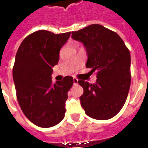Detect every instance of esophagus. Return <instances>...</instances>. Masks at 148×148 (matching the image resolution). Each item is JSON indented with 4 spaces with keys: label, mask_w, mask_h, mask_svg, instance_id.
Returning <instances> with one entry per match:
<instances>
[{
    "label": "esophagus",
    "mask_w": 148,
    "mask_h": 148,
    "mask_svg": "<svg viewBox=\"0 0 148 148\" xmlns=\"http://www.w3.org/2000/svg\"><path fill=\"white\" fill-rule=\"evenodd\" d=\"M73 82H74V85H77V83H78V80H77V78H75V77H74V79H73Z\"/></svg>",
    "instance_id": "esophagus-1"
}]
</instances>
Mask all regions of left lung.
Masks as SVG:
<instances>
[{
  "instance_id": "obj_1",
  "label": "left lung",
  "mask_w": 148,
  "mask_h": 148,
  "mask_svg": "<svg viewBox=\"0 0 148 148\" xmlns=\"http://www.w3.org/2000/svg\"><path fill=\"white\" fill-rule=\"evenodd\" d=\"M71 37L82 42L87 52L86 66L97 72V82L83 80L81 105L86 114L96 120H109L117 114L127 99L131 84V56L123 39L100 24H91Z\"/></svg>"
}]
</instances>
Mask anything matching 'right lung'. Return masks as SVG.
<instances>
[{
    "instance_id": "obj_1",
    "label": "right lung",
    "mask_w": 148,
    "mask_h": 148,
    "mask_svg": "<svg viewBox=\"0 0 148 148\" xmlns=\"http://www.w3.org/2000/svg\"><path fill=\"white\" fill-rule=\"evenodd\" d=\"M70 36L71 32L37 31L23 40L16 52L12 76L18 102L26 117L39 127H53L65 116L73 77L66 76L53 83L51 74Z\"/></svg>"
}]
</instances>
